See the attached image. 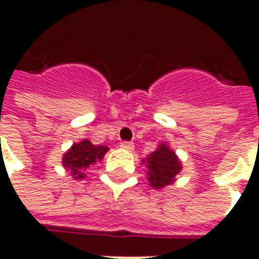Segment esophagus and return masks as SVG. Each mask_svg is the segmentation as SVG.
<instances>
[{
	"instance_id": "esophagus-1",
	"label": "esophagus",
	"mask_w": 259,
	"mask_h": 259,
	"mask_svg": "<svg viewBox=\"0 0 259 259\" xmlns=\"http://www.w3.org/2000/svg\"><path fill=\"white\" fill-rule=\"evenodd\" d=\"M120 147H122L123 150H127V151H133V150H135V144L130 143V141H122V143H120Z\"/></svg>"
}]
</instances>
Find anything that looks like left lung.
Here are the masks:
<instances>
[{"label": "left lung", "mask_w": 259, "mask_h": 259, "mask_svg": "<svg viewBox=\"0 0 259 259\" xmlns=\"http://www.w3.org/2000/svg\"><path fill=\"white\" fill-rule=\"evenodd\" d=\"M143 162H146V166L148 168L147 179L154 189H162L165 186L172 185L175 178L182 170L179 158L165 143L159 144L155 151L143 159Z\"/></svg>", "instance_id": "1"}]
</instances>
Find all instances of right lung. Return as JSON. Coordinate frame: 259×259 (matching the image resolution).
Here are the masks:
<instances>
[{"instance_id":"1","label":"right lung","mask_w":259,"mask_h":259,"mask_svg":"<svg viewBox=\"0 0 259 259\" xmlns=\"http://www.w3.org/2000/svg\"><path fill=\"white\" fill-rule=\"evenodd\" d=\"M109 150L107 146H94L90 140H81L74 143L64 154L62 165L70 170V175L74 179L85 178L84 170L91 165L101 161L104 155Z\"/></svg>"}]
</instances>
